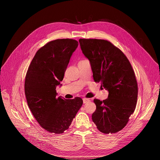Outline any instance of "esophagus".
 I'll list each match as a JSON object with an SVG mask.
<instances>
[{
  "label": "esophagus",
  "instance_id": "obj_1",
  "mask_svg": "<svg viewBox=\"0 0 160 160\" xmlns=\"http://www.w3.org/2000/svg\"><path fill=\"white\" fill-rule=\"evenodd\" d=\"M90 101V99H89V98H83L84 104H86V103L89 102Z\"/></svg>",
  "mask_w": 160,
  "mask_h": 160
}]
</instances>
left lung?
<instances>
[{
    "label": "left lung",
    "mask_w": 160,
    "mask_h": 160,
    "mask_svg": "<svg viewBox=\"0 0 160 160\" xmlns=\"http://www.w3.org/2000/svg\"><path fill=\"white\" fill-rule=\"evenodd\" d=\"M82 52L90 62L95 82L108 90L107 99H94L96 111L92 115L98 130L114 133L122 130L136 109L138 83L134 71L126 55L110 41L79 40Z\"/></svg>",
    "instance_id": "obj_1"
}]
</instances>
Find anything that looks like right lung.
I'll list each match as a JSON object with an SVG mask.
<instances>
[{
  "label": "right lung",
  "mask_w": 160,
  "mask_h": 160,
  "mask_svg": "<svg viewBox=\"0 0 160 160\" xmlns=\"http://www.w3.org/2000/svg\"><path fill=\"white\" fill-rule=\"evenodd\" d=\"M78 46V41L70 38L48 42L36 53L26 74L24 92L30 110L41 127L55 134L68 130L83 104L79 97L56 98V91Z\"/></svg>",
  "instance_id": "right-lung-1"
}]
</instances>
